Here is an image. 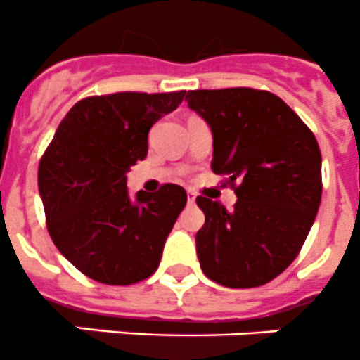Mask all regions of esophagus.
I'll return each instance as SVG.
<instances>
[{
    "mask_svg": "<svg viewBox=\"0 0 360 360\" xmlns=\"http://www.w3.org/2000/svg\"><path fill=\"white\" fill-rule=\"evenodd\" d=\"M187 202H189L191 205H193V203L196 202V196H194V193H193V191H189V193H187Z\"/></svg>",
    "mask_w": 360,
    "mask_h": 360,
    "instance_id": "34e87169",
    "label": "esophagus"
}]
</instances>
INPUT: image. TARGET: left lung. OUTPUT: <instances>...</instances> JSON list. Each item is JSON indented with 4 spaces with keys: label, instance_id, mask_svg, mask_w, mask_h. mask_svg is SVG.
Returning a JSON list of instances; mask_svg holds the SVG:
<instances>
[{
    "label": "left lung",
    "instance_id": "1",
    "mask_svg": "<svg viewBox=\"0 0 360 360\" xmlns=\"http://www.w3.org/2000/svg\"><path fill=\"white\" fill-rule=\"evenodd\" d=\"M187 105L212 131V171L237 202L226 210L198 196L203 273L225 288H259L296 259L321 202V151L285 101L248 87L189 91Z\"/></svg>",
    "mask_w": 360,
    "mask_h": 360
}]
</instances>
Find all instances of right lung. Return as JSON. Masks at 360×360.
<instances>
[{"instance_id": "obj_1", "label": "right lung", "mask_w": 360, "mask_h": 360, "mask_svg": "<svg viewBox=\"0 0 360 360\" xmlns=\"http://www.w3.org/2000/svg\"><path fill=\"white\" fill-rule=\"evenodd\" d=\"M186 91L115 92L78 101L39 164L46 225L58 252L85 276L130 285L157 271L164 243L187 203L164 184L131 200L127 173L148 155V134Z\"/></svg>"}]
</instances>
